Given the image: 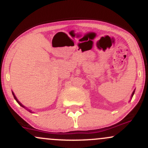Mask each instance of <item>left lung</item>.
Returning a JSON list of instances; mask_svg holds the SVG:
<instances>
[{
	"instance_id": "8db88e82",
	"label": "left lung",
	"mask_w": 148,
	"mask_h": 148,
	"mask_svg": "<svg viewBox=\"0 0 148 148\" xmlns=\"http://www.w3.org/2000/svg\"><path fill=\"white\" fill-rule=\"evenodd\" d=\"M134 92H135V90H134V92H132V94H131V98H133V96H134Z\"/></svg>"
}]
</instances>
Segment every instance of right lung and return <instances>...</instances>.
<instances>
[{
    "instance_id": "add662e5",
    "label": "right lung",
    "mask_w": 148,
    "mask_h": 148,
    "mask_svg": "<svg viewBox=\"0 0 148 148\" xmlns=\"http://www.w3.org/2000/svg\"><path fill=\"white\" fill-rule=\"evenodd\" d=\"M12 95H13V96H14V99H15V100H16V101H17V103H18V104H19V105H20V106H21V107H22V108H24V109H26V110H28V111L29 112H32V113H33V112H32V110H29V109H27V108H25V107H24V105H22V103H20V102H19L18 100H17V98H16L15 95H14V92H12Z\"/></svg>"
}]
</instances>
